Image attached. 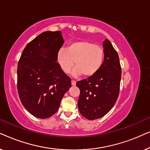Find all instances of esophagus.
Returning a JSON list of instances; mask_svg holds the SVG:
<instances>
[{"instance_id":"esophagus-1","label":"esophagus","mask_w":150,"mask_h":150,"mask_svg":"<svg viewBox=\"0 0 150 150\" xmlns=\"http://www.w3.org/2000/svg\"><path fill=\"white\" fill-rule=\"evenodd\" d=\"M71 85L72 86L76 85V81H74V80H71Z\"/></svg>"}]
</instances>
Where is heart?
Listing matches in <instances>:
<instances>
[{
    "instance_id": "obj_1",
    "label": "heart",
    "mask_w": 150,
    "mask_h": 150,
    "mask_svg": "<svg viewBox=\"0 0 150 150\" xmlns=\"http://www.w3.org/2000/svg\"><path fill=\"white\" fill-rule=\"evenodd\" d=\"M104 51L99 45L88 41H77L71 43L67 49L61 48L57 54V60L61 70L68 73L72 67V74L91 77L101 68L104 62Z\"/></svg>"
}]
</instances>
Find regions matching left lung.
Here are the masks:
<instances>
[{
  "mask_svg": "<svg viewBox=\"0 0 150 150\" xmlns=\"http://www.w3.org/2000/svg\"><path fill=\"white\" fill-rule=\"evenodd\" d=\"M104 59L102 66L95 75L79 81L80 89L78 107L87 120L101 118L113 107L120 93L122 68L117 51L109 40L103 42Z\"/></svg>",
  "mask_w": 150,
  "mask_h": 150,
  "instance_id": "1",
  "label": "left lung"
}]
</instances>
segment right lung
I'll list each match as a JSON object with an SVG mask.
<instances>
[{
    "instance_id": "right-lung-1",
    "label": "right lung",
    "mask_w": 150,
    "mask_h": 150,
    "mask_svg": "<svg viewBox=\"0 0 150 150\" xmlns=\"http://www.w3.org/2000/svg\"><path fill=\"white\" fill-rule=\"evenodd\" d=\"M63 43L60 30L43 32L26 45L18 61V95L24 108L38 118L53 115L71 86L57 62Z\"/></svg>"
}]
</instances>
